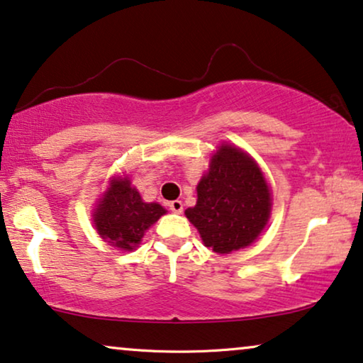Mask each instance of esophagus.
I'll use <instances>...</instances> for the list:
<instances>
[{
	"label": "esophagus",
	"instance_id": "esophagus-1",
	"mask_svg": "<svg viewBox=\"0 0 363 363\" xmlns=\"http://www.w3.org/2000/svg\"><path fill=\"white\" fill-rule=\"evenodd\" d=\"M168 208H170L173 213H182L183 211V203L180 200H173V201L168 203Z\"/></svg>",
	"mask_w": 363,
	"mask_h": 363
}]
</instances>
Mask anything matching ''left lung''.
Wrapping results in <instances>:
<instances>
[{
  "label": "left lung",
  "instance_id": "left-lung-1",
  "mask_svg": "<svg viewBox=\"0 0 363 363\" xmlns=\"http://www.w3.org/2000/svg\"><path fill=\"white\" fill-rule=\"evenodd\" d=\"M196 191V205L185 215L215 252L228 255L250 246L266 226L269 186L259 167L240 148L223 145Z\"/></svg>",
  "mask_w": 363,
  "mask_h": 363
}]
</instances>
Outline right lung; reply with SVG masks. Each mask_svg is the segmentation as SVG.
Wrapping results in <instances>:
<instances>
[{
	"label": "right lung",
	"mask_w": 363,
	"mask_h": 363,
	"mask_svg": "<svg viewBox=\"0 0 363 363\" xmlns=\"http://www.w3.org/2000/svg\"><path fill=\"white\" fill-rule=\"evenodd\" d=\"M162 215L165 208L158 203H143L128 178L113 180L106 196L94 213V223L104 240L121 250H133L143 233Z\"/></svg>",
	"instance_id": "1"
}]
</instances>
